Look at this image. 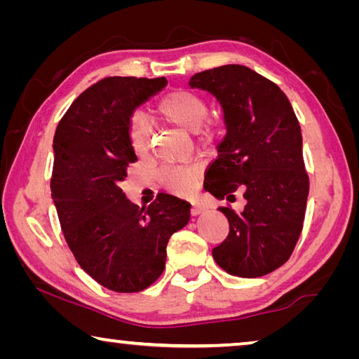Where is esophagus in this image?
<instances>
[{
	"instance_id": "1",
	"label": "esophagus",
	"mask_w": 359,
	"mask_h": 359,
	"mask_svg": "<svg viewBox=\"0 0 359 359\" xmlns=\"http://www.w3.org/2000/svg\"><path fill=\"white\" fill-rule=\"evenodd\" d=\"M204 205L203 204H198V203H194L193 205H191V215H199L201 214V212H204Z\"/></svg>"
}]
</instances>
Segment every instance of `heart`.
Returning <instances> with one entry per match:
<instances>
[{"instance_id":"1","label":"heart","mask_w":359,"mask_h":359,"mask_svg":"<svg viewBox=\"0 0 359 359\" xmlns=\"http://www.w3.org/2000/svg\"><path fill=\"white\" fill-rule=\"evenodd\" d=\"M158 111L180 128L196 133L208 118L209 109L199 95L187 92V90H177L158 102ZM130 141L137 154H144L150 147V125L142 115L137 114L130 121ZM198 172L199 169L196 165L187 163V165L165 168L161 171V177L174 191L188 193L198 177Z\"/></svg>"}]
</instances>
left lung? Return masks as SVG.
Listing matches in <instances>:
<instances>
[{
    "instance_id": "1",
    "label": "left lung",
    "mask_w": 359,
    "mask_h": 359,
    "mask_svg": "<svg viewBox=\"0 0 359 359\" xmlns=\"http://www.w3.org/2000/svg\"><path fill=\"white\" fill-rule=\"evenodd\" d=\"M188 85L214 96L226 126L205 191L228 201L242 191L245 199L241 214L220 208L229 234L212 257L231 276L269 274L293 253L306 215L309 177L299 121L287 95L247 66L198 72Z\"/></svg>"
}]
</instances>
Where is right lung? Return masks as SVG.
<instances>
[{
	"label": "right lung",
	"instance_id": "right-lung-1",
	"mask_svg": "<svg viewBox=\"0 0 359 359\" xmlns=\"http://www.w3.org/2000/svg\"><path fill=\"white\" fill-rule=\"evenodd\" d=\"M168 85L165 77H106L85 90L53 137L50 191L79 266L117 293L150 287L165 271L171 236L190 220V203L161 193L147 209L120 184L137 161L130 141L135 111Z\"/></svg>",
	"mask_w": 359,
	"mask_h": 359
}]
</instances>
